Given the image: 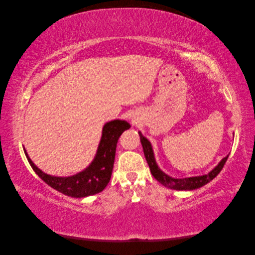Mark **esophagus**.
<instances>
[{
  "instance_id": "obj_1",
  "label": "esophagus",
  "mask_w": 255,
  "mask_h": 255,
  "mask_svg": "<svg viewBox=\"0 0 255 255\" xmlns=\"http://www.w3.org/2000/svg\"><path fill=\"white\" fill-rule=\"evenodd\" d=\"M132 122H133V123H137V122H136V119H135V118H132Z\"/></svg>"
}]
</instances>
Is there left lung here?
Here are the masks:
<instances>
[{
	"label": "left lung",
	"mask_w": 255,
	"mask_h": 255,
	"mask_svg": "<svg viewBox=\"0 0 255 255\" xmlns=\"http://www.w3.org/2000/svg\"><path fill=\"white\" fill-rule=\"evenodd\" d=\"M140 136V142L142 144V149L144 156L146 159V163H148L150 170L152 175L155 177V179L164 186L170 188V189H175V190H192V189H197L204 186L205 184L208 182H211L214 177L218 175V173L221 171V169L225 166L226 161L229 157L227 155L226 157H223L219 164L216 166L214 169L208 172L207 174L203 175H197V176H188V177H182V179H177V177H172L170 175H168L165 173L161 169L158 167L155 156H154V152L151 142L146 139V138L141 134V132H138Z\"/></svg>",
	"instance_id": "1"
}]
</instances>
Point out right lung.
<instances>
[{
	"mask_svg": "<svg viewBox=\"0 0 255 255\" xmlns=\"http://www.w3.org/2000/svg\"><path fill=\"white\" fill-rule=\"evenodd\" d=\"M129 128V123L126 120L115 119L106 122L95 158L84 170L70 176H55L43 172L29 158L25 148L24 153L33 170L49 186L69 197L85 198L99 194L107 186L113 172L118 139Z\"/></svg>",
	"mask_w": 255,
	"mask_h": 255,
	"instance_id": "right-lung-1",
	"label": "right lung"
}]
</instances>
